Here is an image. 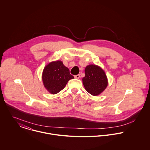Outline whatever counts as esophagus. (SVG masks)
<instances>
[{
	"label": "esophagus",
	"mask_w": 150,
	"mask_h": 150,
	"mask_svg": "<svg viewBox=\"0 0 150 150\" xmlns=\"http://www.w3.org/2000/svg\"><path fill=\"white\" fill-rule=\"evenodd\" d=\"M74 77H75V78H76V79H79V78H80V75L78 74V75H75Z\"/></svg>",
	"instance_id": "34e87169"
}]
</instances>
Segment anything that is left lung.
I'll use <instances>...</instances> for the list:
<instances>
[{"instance_id":"obj_1","label":"left lung","mask_w":150,"mask_h":150,"mask_svg":"<svg viewBox=\"0 0 150 150\" xmlns=\"http://www.w3.org/2000/svg\"><path fill=\"white\" fill-rule=\"evenodd\" d=\"M85 72L82 82L86 90L94 96L103 93L108 86V79L104 71L98 65L90 64L86 67Z\"/></svg>"}]
</instances>
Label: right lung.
Listing matches in <instances>:
<instances>
[{
    "label": "right lung",
    "mask_w": 150,
    "mask_h": 150,
    "mask_svg": "<svg viewBox=\"0 0 150 150\" xmlns=\"http://www.w3.org/2000/svg\"><path fill=\"white\" fill-rule=\"evenodd\" d=\"M42 77L44 87L52 94L60 92L70 79L74 78L70 74L69 69L60 60L52 61L46 65Z\"/></svg>",
    "instance_id": "right-lung-1"
}]
</instances>
